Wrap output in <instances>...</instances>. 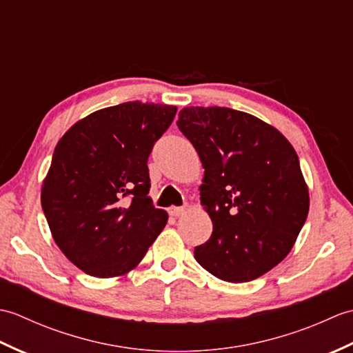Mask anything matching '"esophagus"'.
<instances>
[{"label": "esophagus", "instance_id": "esophagus-1", "mask_svg": "<svg viewBox=\"0 0 353 353\" xmlns=\"http://www.w3.org/2000/svg\"><path fill=\"white\" fill-rule=\"evenodd\" d=\"M186 211H188V208H186V206H171V208L168 209V214H170L171 216H181V215H183Z\"/></svg>", "mask_w": 353, "mask_h": 353}]
</instances>
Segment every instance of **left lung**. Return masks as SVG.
<instances>
[{
    "mask_svg": "<svg viewBox=\"0 0 353 353\" xmlns=\"http://www.w3.org/2000/svg\"><path fill=\"white\" fill-rule=\"evenodd\" d=\"M177 127L205 168L201 205L214 230L194 256L226 282H250L287 256L310 211L297 153L259 118L229 108H185Z\"/></svg>",
    "mask_w": 353,
    "mask_h": 353,
    "instance_id": "left-lung-1",
    "label": "left lung"
}]
</instances>
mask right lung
I'll list each match as a JSON object with an SVG mask.
<instances>
[{"mask_svg":"<svg viewBox=\"0 0 353 353\" xmlns=\"http://www.w3.org/2000/svg\"><path fill=\"white\" fill-rule=\"evenodd\" d=\"M176 112L123 103L80 119L57 142L42 209L59 249L85 273H127L167 224V212L148 197L147 161Z\"/></svg>","mask_w":353,"mask_h":353,"instance_id":"1","label":"right lung"}]
</instances>
